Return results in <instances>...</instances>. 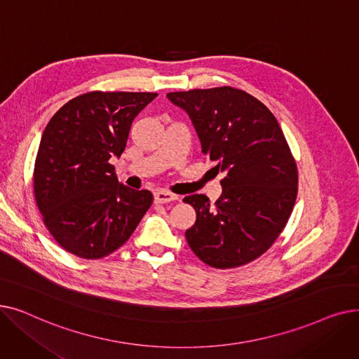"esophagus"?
<instances>
[{
    "label": "esophagus",
    "instance_id": "34e87169",
    "mask_svg": "<svg viewBox=\"0 0 359 359\" xmlns=\"http://www.w3.org/2000/svg\"><path fill=\"white\" fill-rule=\"evenodd\" d=\"M177 195L175 194H170L167 191H156L154 192V201L157 203H167V202H173V201H177Z\"/></svg>",
    "mask_w": 359,
    "mask_h": 359
}]
</instances>
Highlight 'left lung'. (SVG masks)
I'll use <instances>...</instances> for the list:
<instances>
[{
    "label": "left lung",
    "instance_id": "left-lung-1",
    "mask_svg": "<svg viewBox=\"0 0 359 359\" xmlns=\"http://www.w3.org/2000/svg\"><path fill=\"white\" fill-rule=\"evenodd\" d=\"M196 130L202 153L224 173L222 194L183 201L196 211L186 230L194 253L217 269L237 268L265 253L292 212L298 173L291 149L272 111L233 87L168 93Z\"/></svg>",
    "mask_w": 359,
    "mask_h": 359
}]
</instances>
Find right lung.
Returning <instances> with one entry per match:
<instances>
[{
    "instance_id": "add662e5",
    "label": "right lung",
    "mask_w": 359,
    "mask_h": 359,
    "mask_svg": "<svg viewBox=\"0 0 359 359\" xmlns=\"http://www.w3.org/2000/svg\"><path fill=\"white\" fill-rule=\"evenodd\" d=\"M156 93L91 91L65 103L46 125L34 163L37 208L53 238L83 259L119 249L153 203L149 191L118 182L129 129Z\"/></svg>"
}]
</instances>
